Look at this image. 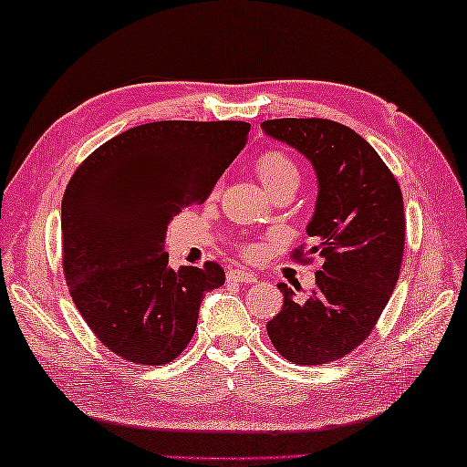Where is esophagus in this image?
Masks as SVG:
<instances>
[{"label":"esophagus","mask_w":467,"mask_h":467,"mask_svg":"<svg viewBox=\"0 0 467 467\" xmlns=\"http://www.w3.org/2000/svg\"><path fill=\"white\" fill-rule=\"evenodd\" d=\"M227 281L250 285V283H256L258 276L254 273H250V271H244V268H232V271L227 273Z\"/></svg>","instance_id":"34e87169"}]
</instances>
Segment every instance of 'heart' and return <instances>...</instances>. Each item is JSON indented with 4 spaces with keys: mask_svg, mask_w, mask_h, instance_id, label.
<instances>
[{
    "mask_svg": "<svg viewBox=\"0 0 467 467\" xmlns=\"http://www.w3.org/2000/svg\"><path fill=\"white\" fill-rule=\"evenodd\" d=\"M254 170H256L258 180L265 184V188L271 194L281 191V188L299 184V166L283 151L273 150V151L260 153L254 163ZM246 252L248 254H256L258 248L252 246Z\"/></svg>",
    "mask_w": 467,
    "mask_h": 467,
    "instance_id": "obj_1",
    "label": "heart"
}]
</instances>
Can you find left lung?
I'll return each mask as SVG.
<instances>
[{"label":"left lung","instance_id":"1","mask_svg":"<svg viewBox=\"0 0 467 467\" xmlns=\"http://www.w3.org/2000/svg\"><path fill=\"white\" fill-rule=\"evenodd\" d=\"M260 127L312 163L317 196L306 227L314 240L307 254L324 258L307 297L279 283L283 309L266 324L268 338L291 363L337 361L369 337L398 283L402 192L378 151L340 122L275 119Z\"/></svg>","mask_w":467,"mask_h":467}]
</instances>
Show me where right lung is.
Masks as SVG:
<instances>
[{
	"label": "right lung",
	"instance_id": "obj_1",
	"mask_svg": "<svg viewBox=\"0 0 467 467\" xmlns=\"http://www.w3.org/2000/svg\"><path fill=\"white\" fill-rule=\"evenodd\" d=\"M250 122L160 120L98 147L65 188L63 271L73 304L102 345L137 365L182 353L204 293L223 268L168 265V223L202 202L246 145Z\"/></svg>",
	"mask_w": 467,
	"mask_h": 467
}]
</instances>
